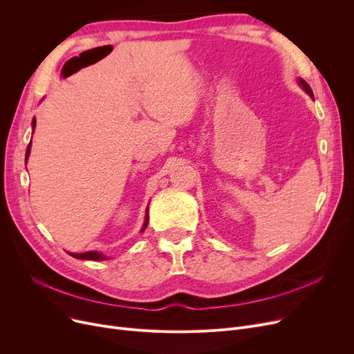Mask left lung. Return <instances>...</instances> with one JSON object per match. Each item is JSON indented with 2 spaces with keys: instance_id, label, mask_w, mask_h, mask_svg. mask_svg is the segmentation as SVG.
Wrapping results in <instances>:
<instances>
[{
  "instance_id": "1",
  "label": "left lung",
  "mask_w": 354,
  "mask_h": 354,
  "mask_svg": "<svg viewBox=\"0 0 354 354\" xmlns=\"http://www.w3.org/2000/svg\"><path fill=\"white\" fill-rule=\"evenodd\" d=\"M299 82H300V84H301V87L308 93V95L313 97V91H311V88H310V86L303 80V79H299Z\"/></svg>"
}]
</instances>
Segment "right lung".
Wrapping results in <instances>:
<instances>
[{
    "label": "right lung",
    "instance_id": "obj_1",
    "mask_svg": "<svg viewBox=\"0 0 354 354\" xmlns=\"http://www.w3.org/2000/svg\"><path fill=\"white\" fill-rule=\"evenodd\" d=\"M35 127V118L32 119V130ZM30 149H31V142L28 143L27 146V152H26V163H27V159L30 156ZM147 222H149V218H147V209H146V218H145V224L142 227V232L146 230L147 227ZM71 257L77 258V259H93V261H102V259H107L106 255L97 252V251H87V252H82V254H70Z\"/></svg>",
    "mask_w": 354,
    "mask_h": 354
}]
</instances>
